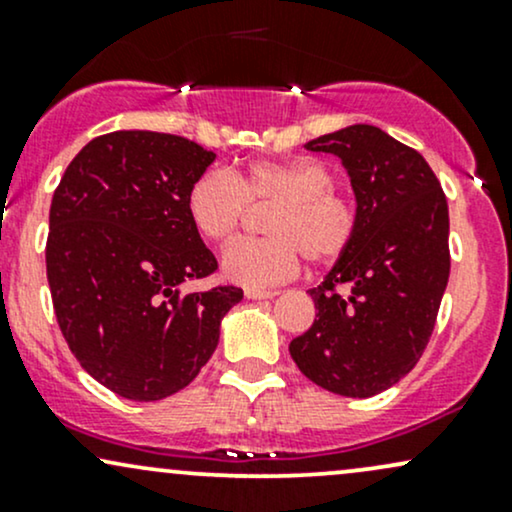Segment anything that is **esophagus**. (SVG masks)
I'll use <instances>...</instances> for the list:
<instances>
[{
	"instance_id": "esophagus-1",
	"label": "esophagus",
	"mask_w": 512,
	"mask_h": 512,
	"mask_svg": "<svg viewBox=\"0 0 512 512\" xmlns=\"http://www.w3.org/2000/svg\"><path fill=\"white\" fill-rule=\"evenodd\" d=\"M276 291H267V289H245V298L250 301H267V298H274Z\"/></svg>"
}]
</instances>
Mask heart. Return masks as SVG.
Returning <instances> with one entry per match:
<instances>
[{"mask_svg":"<svg viewBox=\"0 0 512 512\" xmlns=\"http://www.w3.org/2000/svg\"><path fill=\"white\" fill-rule=\"evenodd\" d=\"M250 202H276L269 238H243L221 255L228 281L250 289L281 284L301 267L332 264L351 248L358 228L354 199L334 190V173L317 158L252 161L238 175L214 168L187 190V216L202 238L223 243L238 231Z\"/></svg>","mask_w":512,"mask_h":512,"instance_id":"b5f03b06","label":"heart"}]
</instances>
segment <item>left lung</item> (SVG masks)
Wrapping results in <instances>:
<instances>
[{
  "instance_id": "8db88e82",
  "label": "left lung",
  "mask_w": 512,
  "mask_h": 512,
  "mask_svg": "<svg viewBox=\"0 0 512 512\" xmlns=\"http://www.w3.org/2000/svg\"><path fill=\"white\" fill-rule=\"evenodd\" d=\"M342 161L356 197L351 248L310 289L315 322L289 344L305 378L373 397L419 363L450 276L448 202L426 158L380 127L351 125L305 144Z\"/></svg>"
}]
</instances>
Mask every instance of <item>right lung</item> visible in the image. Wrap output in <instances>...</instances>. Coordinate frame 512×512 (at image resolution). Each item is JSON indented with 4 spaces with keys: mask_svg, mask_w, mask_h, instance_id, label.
Returning <instances> with one entry per match:
<instances>
[{
    "mask_svg": "<svg viewBox=\"0 0 512 512\" xmlns=\"http://www.w3.org/2000/svg\"><path fill=\"white\" fill-rule=\"evenodd\" d=\"M214 151L122 129L88 142L52 195L45 248L57 322L91 378L134 402L197 378L243 289L182 293L216 269L187 216V190Z\"/></svg>",
    "mask_w": 512,
    "mask_h": 512,
    "instance_id": "add662e5",
    "label": "right lung"
}]
</instances>
